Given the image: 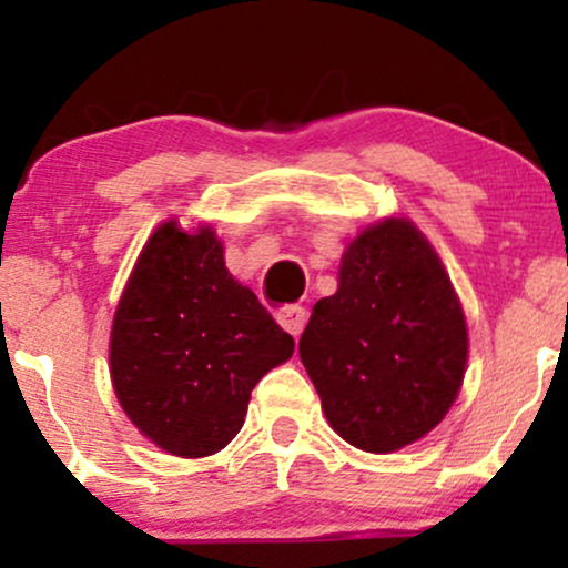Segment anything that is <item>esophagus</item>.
<instances>
[{
    "mask_svg": "<svg viewBox=\"0 0 568 568\" xmlns=\"http://www.w3.org/2000/svg\"><path fill=\"white\" fill-rule=\"evenodd\" d=\"M277 323L283 325L291 336H298L306 325V310L298 304L283 306V310H277Z\"/></svg>",
    "mask_w": 568,
    "mask_h": 568,
    "instance_id": "esophagus-1",
    "label": "esophagus"
}]
</instances>
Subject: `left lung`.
Listing matches in <instances>:
<instances>
[{"mask_svg": "<svg viewBox=\"0 0 568 568\" xmlns=\"http://www.w3.org/2000/svg\"><path fill=\"white\" fill-rule=\"evenodd\" d=\"M298 355L325 419L355 448L389 454L440 425L465 379L467 323L438 253L408 219L352 240L338 291L312 306Z\"/></svg>", "mask_w": 568, "mask_h": 568, "instance_id": "left-lung-1", "label": "left lung"}]
</instances>
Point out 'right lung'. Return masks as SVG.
Segmentation results:
<instances>
[{
	"mask_svg": "<svg viewBox=\"0 0 568 568\" xmlns=\"http://www.w3.org/2000/svg\"><path fill=\"white\" fill-rule=\"evenodd\" d=\"M293 355V336L230 275L211 226L165 221L143 245L112 323V382L135 427L184 459L221 452L251 389Z\"/></svg>",
	"mask_w": 568,
	"mask_h": 568,
	"instance_id": "1",
	"label": "right lung"
}]
</instances>
